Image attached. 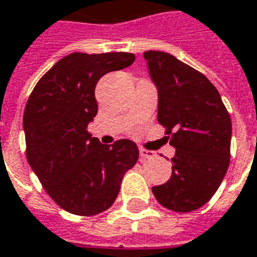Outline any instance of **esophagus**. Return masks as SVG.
I'll return each instance as SVG.
<instances>
[{
    "mask_svg": "<svg viewBox=\"0 0 257 257\" xmlns=\"http://www.w3.org/2000/svg\"><path fill=\"white\" fill-rule=\"evenodd\" d=\"M139 157H141V160H149V158L156 157V153H153V151H149V150H145V149H141V150H139Z\"/></svg>",
    "mask_w": 257,
    "mask_h": 257,
    "instance_id": "obj_1",
    "label": "esophagus"
}]
</instances>
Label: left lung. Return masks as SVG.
I'll list each match as a JSON object with an SVG mask.
<instances>
[{"instance_id": "1", "label": "left lung", "mask_w": 257, "mask_h": 257, "mask_svg": "<svg viewBox=\"0 0 257 257\" xmlns=\"http://www.w3.org/2000/svg\"><path fill=\"white\" fill-rule=\"evenodd\" d=\"M158 91V122L176 149L172 177L153 186L162 206L192 212L212 198L229 166L232 122L220 93L201 72L160 51L143 53Z\"/></svg>"}]
</instances>
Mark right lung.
<instances>
[{"label": "right lung", "instance_id": "obj_1", "mask_svg": "<svg viewBox=\"0 0 257 257\" xmlns=\"http://www.w3.org/2000/svg\"><path fill=\"white\" fill-rule=\"evenodd\" d=\"M134 60L127 52L71 53L40 79L28 99L23 119L28 162L51 198L69 213L95 216L108 209L124 173L137 164L133 141L101 145L87 131L97 114L99 79Z\"/></svg>", "mask_w": 257, "mask_h": 257}]
</instances>
